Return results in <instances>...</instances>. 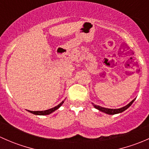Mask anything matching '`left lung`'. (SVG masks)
<instances>
[{"label":"left lung","instance_id":"left-lung-1","mask_svg":"<svg viewBox=\"0 0 149 149\" xmlns=\"http://www.w3.org/2000/svg\"><path fill=\"white\" fill-rule=\"evenodd\" d=\"M134 101H135V100H133V101L130 102L128 104H127L126 106L120 108V109H107V108L102 107L98 106V105H95L94 104H94V107L97 108V109H99L100 111H102V112H104V113L109 114V115H115V114L120 113V112H124L125 110H126V109H127V108H128L129 107H130V105H131L133 103V102H134Z\"/></svg>","mask_w":149,"mask_h":149}]
</instances>
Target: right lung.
Wrapping results in <instances>:
<instances>
[{
  "mask_svg": "<svg viewBox=\"0 0 149 149\" xmlns=\"http://www.w3.org/2000/svg\"><path fill=\"white\" fill-rule=\"evenodd\" d=\"M64 102V101H63L62 102L60 103L59 104L57 105L56 107H55L53 108H51V109H47V110H45V111H29L31 113H33L34 114V115H49V114L52 113V112H54V111H55L56 109H58V108L60 107L61 106V105L63 104V103Z\"/></svg>",
  "mask_w": 149,
  "mask_h": 149,
  "instance_id": "1",
  "label": "right lung"
}]
</instances>
